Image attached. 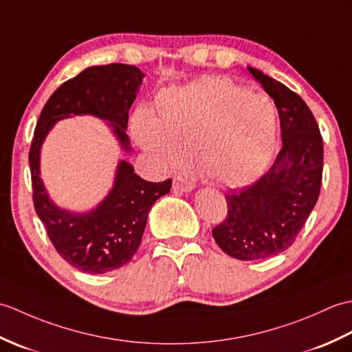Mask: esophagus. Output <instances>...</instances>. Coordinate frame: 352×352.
<instances>
[{
    "instance_id": "34e87169",
    "label": "esophagus",
    "mask_w": 352,
    "mask_h": 352,
    "mask_svg": "<svg viewBox=\"0 0 352 352\" xmlns=\"http://www.w3.org/2000/svg\"><path fill=\"white\" fill-rule=\"evenodd\" d=\"M194 185L191 181H186L182 177H175L173 179V190L179 192H191L194 190Z\"/></svg>"
}]
</instances>
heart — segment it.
<instances>
[{
    "label": "heart",
    "mask_w": 352,
    "mask_h": 352,
    "mask_svg": "<svg viewBox=\"0 0 352 352\" xmlns=\"http://www.w3.org/2000/svg\"><path fill=\"white\" fill-rule=\"evenodd\" d=\"M131 129L158 168L185 167L196 153L203 176L235 188L256 181L270 166L278 114L267 95L248 93L226 78L203 76L164 90L158 117L138 108Z\"/></svg>",
    "instance_id": "1"
}]
</instances>
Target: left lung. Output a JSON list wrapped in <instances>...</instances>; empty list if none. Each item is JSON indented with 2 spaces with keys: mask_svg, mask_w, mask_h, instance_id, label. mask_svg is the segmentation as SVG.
<instances>
[{
  "mask_svg": "<svg viewBox=\"0 0 352 352\" xmlns=\"http://www.w3.org/2000/svg\"><path fill=\"white\" fill-rule=\"evenodd\" d=\"M247 69L277 107L282 151L259 181L226 196L228 217L212 236L235 259L262 261L291 247L314 210L322 182L324 146L306 102L274 78Z\"/></svg>",
  "mask_w": 352,
  "mask_h": 352,
  "instance_id": "1",
  "label": "left lung"
}]
</instances>
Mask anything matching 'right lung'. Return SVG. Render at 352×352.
<instances>
[{
  "label": "right lung",
  "instance_id": "obj_1",
  "mask_svg": "<svg viewBox=\"0 0 352 352\" xmlns=\"http://www.w3.org/2000/svg\"><path fill=\"white\" fill-rule=\"evenodd\" d=\"M146 75L131 65L90 66L52 93L38 117L30 149L36 212L58 254L87 274H104L126 265L142 242L151 208L170 192L171 181L147 182L132 164L119 160L111 190L95 208L76 212L54 201L41 176L42 146L57 122L93 116L107 122L124 153H132L128 113Z\"/></svg>",
  "mask_w": 352,
  "mask_h": 352
}]
</instances>
